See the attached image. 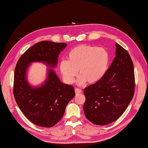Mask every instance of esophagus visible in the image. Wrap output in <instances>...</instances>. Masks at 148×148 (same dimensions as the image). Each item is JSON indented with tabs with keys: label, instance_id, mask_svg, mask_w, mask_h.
I'll return each mask as SVG.
<instances>
[{
	"label": "esophagus",
	"instance_id": "esophagus-1",
	"mask_svg": "<svg viewBox=\"0 0 148 148\" xmlns=\"http://www.w3.org/2000/svg\"><path fill=\"white\" fill-rule=\"evenodd\" d=\"M75 93L77 94V95H79V94H81L82 92V91L81 90V89H78V88H75Z\"/></svg>",
	"mask_w": 148,
	"mask_h": 148
}]
</instances>
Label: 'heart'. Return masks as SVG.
Returning <instances> with one entry per match:
<instances>
[{"label": "heart", "instance_id": "b5f03b06", "mask_svg": "<svg viewBox=\"0 0 148 148\" xmlns=\"http://www.w3.org/2000/svg\"><path fill=\"white\" fill-rule=\"evenodd\" d=\"M66 60L60 62L59 69L67 84H72L78 73L77 83H97L106 74L110 57L106 49L89 45H80L73 48L66 56Z\"/></svg>", "mask_w": 148, "mask_h": 148}]
</instances>
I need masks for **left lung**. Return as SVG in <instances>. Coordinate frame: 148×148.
<instances>
[{
  "mask_svg": "<svg viewBox=\"0 0 148 148\" xmlns=\"http://www.w3.org/2000/svg\"><path fill=\"white\" fill-rule=\"evenodd\" d=\"M115 46V57L104 77L84 89V115L97 125L109 124L119 119L135 92V73L130 56L119 44Z\"/></svg>",
  "mask_w": 148,
  "mask_h": 148,
  "instance_id": "1",
  "label": "left lung"
}]
</instances>
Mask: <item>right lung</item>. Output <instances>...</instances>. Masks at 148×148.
Instances as JSON below:
<instances>
[{"instance_id": "add662e5", "label": "right lung", "mask_w": 148, "mask_h": 148, "mask_svg": "<svg viewBox=\"0 0 148 148\" xmlns=\"http://www.w3.org/2000/svg\"><path fill=\"white\" fill-rule=\"evenodd\" d=\"M66 44L43 41L29 48L17 62L14 73L13 95L18 106L30 122L52 127L63 117L66 105L75 96L74 88L60 82L53 69L38 87L28 83L26 73L32 62H42L56 67L58 57Z\"/></svg>"}]
</instances>
